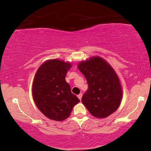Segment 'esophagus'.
Wrapping results in <instances>:
<instances>
[{
    "instance_id": "1",
    "label": "esophagus",
    "mask_w": 151,
    "mask_h": 151,
    "mask_svg": "<svg viewBox=\"0 0 151 151\" xmlns=\"http://www.w3.org/2000/svg\"><path fill=\"white\" fill-rule=\"evenodd\" d=\"M82 93H80L79 95H78V98L80 99V100H81V99H82Z\"/></svg>"
}]
</instances>
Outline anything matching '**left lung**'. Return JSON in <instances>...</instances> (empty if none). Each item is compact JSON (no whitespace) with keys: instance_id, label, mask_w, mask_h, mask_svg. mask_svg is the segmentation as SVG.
I'll use <instances>...</instances> for the list:
<instances>
[{"instance_id":"1","label":"left lung","mask_w":151,"mask_h":151,"mask_svg":"<svg viewBox=\"0 0 151 151\" xmlns=\"http://www.w3.org/2000/svg\"><path fill=\"white\" fill-rule=\"evenodd\" d=\"M78 69L83 73L88 89L82 102L93 116L104 118L118 109L122 91L118 76L107 62L100 57L81 61Z\"/></svg>"}]
</instances>
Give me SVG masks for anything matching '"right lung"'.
Wrapping results in <instances>:
<instances>
[{
  "mask_svg": "<svg viewBox=\"0 0 151 151\" xmlns=\"http://www.w3.org/2000/svg\"><path fill=\"white\" fill-rule=\"evenodd\" d=\"M71 65L60 60H47L38 68L32 85L38 109L49 119L63 121L80 100L71 91L65 77Z\"/></svg>",
  "mask_w": 151,
  "mask_h": 151,
  "instance_id": "1",
  "label": "right lung"
}]
</instances>
